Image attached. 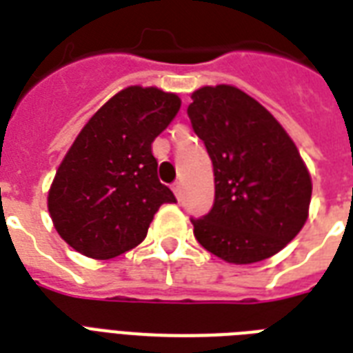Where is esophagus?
<instances>
[{
  "instance_id": "34e87169",
  "label": "esophagus",
  "mask_w": 353,
  "mask_h": 353,
  "mask_svg": "<svg viewBox=\"0 0 353 353\" xmlns=\"http://www.w3.org/2000/svg\"><path fill=\"white\" fill-rule=\"evenodd\" d=\"M172 190H174V194H176L177 198H179V196H181V183L179 181L174 183V185H172Z\"/></svg>"
}]
</instances>
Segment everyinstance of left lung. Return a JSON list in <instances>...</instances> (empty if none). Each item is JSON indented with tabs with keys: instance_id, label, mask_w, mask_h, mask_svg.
I'll use <instances>...</instances> for the list:
<instances>
[{
	"instance_id": "left-lung-1",
	"label": "left lung",
	"mask_w": 353,
	"mask_h": 353,
	"mask_svg": "<svg viewBox=\"0 0 353 353\" xmlns=\"http://www.w3.org/2000/svg\"><path fill=\"white\" fill-rule=\"evenodd\" d=\"M214 168V203L194 236L229 263H254L290 243L307 220L312 177L285 130L232 85L194 91L187 110Z\"/></svg>"
}]
</instances>
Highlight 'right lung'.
I'll list each match as a JSON object with an SVG mask.
<instances>
[{"label": "right lung", "instance_id": "1", "mask_svg": "<svg viewBox=\"0 0 353 353\" xmlns=\"http://www.w3.org/2000/svg\"><path fill=\"white\" fill-rule=\"evenodd\" d=\"M179 106L174 93L132 85L82 128L47 198L58 234L74 251L97 260L119 256L146 238L161 205L176 203L157 177L152 143Z\"/></svg>", "mask_w": 353, "mask_h": 353}]
</instances>
